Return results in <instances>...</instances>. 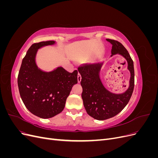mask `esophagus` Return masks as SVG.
<instances>
[{
    "instance_id": "34e87169",
    "label": "esophagus",
    "mask_w": 158,
    "mask_h": 158,
    "mask_svg": "<svg viewBox=\"0 0 158 158\" xmlns=\"http://www.w3.org/2000/svg\"><path fill=\"white\" fill-rule=\"evenodd\" d=\"M81 80H82V76H81V74L78 73V82L80 83L81 82Z\"/></svg>"
}]
</instances>
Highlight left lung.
<instances>
[{
    "mask_svg": "<svg viewBox=\"0 0 158 158\" xmlns=\"http://www.w3.org/2000/svg\"><path fill=\"white\" fill-rule=\"evenodd\" d=\"M112 44L111 55L119 54L125 58L131 73L129 86L125 92L116 94L110 92L104 87L99 78V72L103 63L86 64L78 68L82 76V98L84 106L89 116L97 120L102 121L113 117L120 113L130 100L135 86V70L133 60L128 51L121 43L107 39Z\"/></svg>",
    "mask_w": 158,
    "mask_h": 158,
    "instance_id": "left-lung-1",
    "label": "left lung"
}]
</instances>
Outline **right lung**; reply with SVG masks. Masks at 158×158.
<instances>
[{
	"label": "right lung",
	"instance_id": "right-lung-1",
	"mask_svg": "<svg viewBox=\"0 0 158 158\" xmlns=\"http://www.w3.org/2000/svg\"><path fill=\"white\" fill-rule=\"evenodd\" d=\"M55 44V41L33 44L22 60L18 76L23 103L32 114L42 118H51L62 112L72 88L78 83V70L70 73L63 67L51 72L38 69L35 63L38 49Z\"/></svg>",
	"mask_w": 158,
	"mask_h": 158
}]
</instances>
